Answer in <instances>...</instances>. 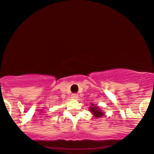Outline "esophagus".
<instances>
[{"instance_id": "1", "label": "esophagus", "mask_w": 154, "mask_h": 154, "mask_svg": "<svg viewBox=\"0 0 154 154\" xmlns=\"http://www.w3.org/2000/svg\"><path fill=\"white\" fill-rule=\"evenodd\" d=\"M72 98L74 99H77V98H78V95H77V94H73L72 95Z\"/></svg>"}]
</instances>
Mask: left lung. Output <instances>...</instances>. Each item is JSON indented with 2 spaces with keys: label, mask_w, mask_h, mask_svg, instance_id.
Wrapping results in <instances>:
<instances>
[{
  "label": "left lung",
  "mask_w": 154,
  "mask_h": 154,
  "mask_svg": "<svg viewBox=\"0 0 154 154\" xmlns=\"http://www.w3.org/2000/svg\"><path fill=\"white\" fill-rule=\"evenodd\" d=\"M89 111L91 112V113H93L94 117L97 118H102L104 114V112H102L101 108H99L98 106H96V104L94 105V104H91V107L89 108Z\"/></svg>",
  "instance_id": "left-lung-1"
}]
</instances>
